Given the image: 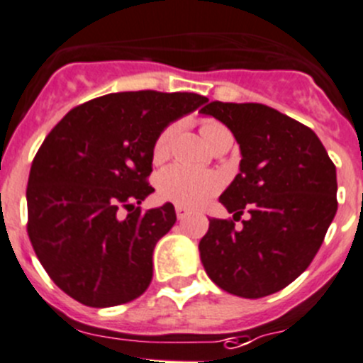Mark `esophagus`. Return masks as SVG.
<instances>
[{
	"instance_id": "1",
	"label": "esophagus",
	"mask_w": 363,
	"mask_h": 363,
	"mask_svg": "<svg viewBox=\"0 0 363 363\" xmlns=\"http://www.w3.org/2000/svg\"><path fill=\"white\" fill-rule=\"evenodd\" d=\"M189 213H191V212H189L187 208H184V206H176V217H178L179 220H184L185 217L189 216Z\"/></svg>"
}]
</instances>
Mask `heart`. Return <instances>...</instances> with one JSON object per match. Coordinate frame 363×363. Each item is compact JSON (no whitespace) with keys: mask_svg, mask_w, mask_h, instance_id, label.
Masks as SVG:
<instances>
[{"mask_svg":"<svg viewBox=\"0 0 363 363\" xmlns=\"http://www.w3.org/2000/svg\"><path fill=\"white\" fill-rule=\"evenodd\" d=\"M178 124H169L158 133L153 144V160L162 162L167 158L171 151L172 139L176 135ZM201 135L210 147L216 146L219 140L231 139L228 128L216 119H205L201 123ZM220 189V178L212 171H198V169L185 167L174 164L165 167L157 176V192L164 201L174 203L178 206L196 208L201 206L208 198H212Z\"/></svg>","mask_w":363,"mask_h":363,"instance_id":"heart-1","label":"heart"}]
</instances>
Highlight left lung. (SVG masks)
Returning <instances> with one entry per match:
<instances>
[{
    "label": "left lung",
    "mask_w": 363,
    "mask_h": 363,
    "mask_svg": "<svg viewBox=\"0 0 363 363\" xmlns=\"http://www.w3.org/2000/svg\"><path fill=\"white\" fill-rule=\"evenodd\" d=\"M201 113L230 128L240 147L239 174L220 194L233 220L210 219L199 242L203 267L217 287L264 298L310 265L337 212V171L305 124L260 103L212 101Z\"/></svg>",
    "instance_id": "left-lung-1"
}]
</instances>
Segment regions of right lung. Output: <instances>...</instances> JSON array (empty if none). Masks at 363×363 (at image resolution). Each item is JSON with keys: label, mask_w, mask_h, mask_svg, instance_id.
<instances>
[{"label": "right lung", "mask_w": 363, "mask_h": 363, "mask_svg": "<svg viewBox=\"0 0 363 363\" xmlns=\"http://www.w3.org/2000/svg\"><path fill=\"white\" fill-rule=\"evenodd\" d=\"M208 99L194 92H117L91 99L50 132L30 169L28 237L58 287L82 305L133 301L153 278V250L176 223L155 191L153 144Z\"/></svg>", "instance_id": "1"}]
</instances>
